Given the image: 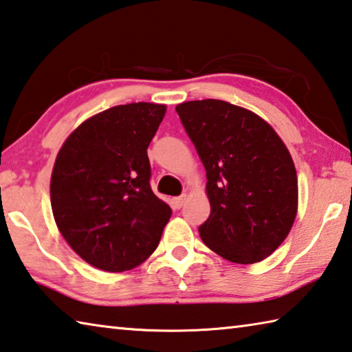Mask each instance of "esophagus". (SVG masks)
I'll return each instance as SVG.
<instances>
[{"instance_id": "obj_1", "label": "esophagus", "mask_w": 352, "mask_h": 352, "mask_svg": "<svg viewBox=\"0 0 352 352\" xmlns=\"http://www.w3.org/2000/svg\"><path fill=\"white\" fill-rule=\"evenodd\" d=\"M184 201H186V195H180V197H175L174 200H172V204H174V208L180 209L184 204Z\"/></svg>"}]
</instances>
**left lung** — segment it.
<instances>
[{"label":"left lung","instance_id":"8db88e82","mask_svg":"<svg viewBox=\"0 0 352 352\" xmlns=\"http://www.w3.org/2000/svg\"><path fill=\"white\" fill-rule=\"evenodd\" d=\"M175 111L206 169L210 215L198 228L204 245L234 263L265 260L296 220L289 151L263 118L228 101H186Z\"/></svg>","mask_w":352,"mask_h":352}]
</instances>
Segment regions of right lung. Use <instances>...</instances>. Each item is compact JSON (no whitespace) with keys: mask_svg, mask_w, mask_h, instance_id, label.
Segmentation results:
<instances>
[{"mask_svg":"<svg viewBox=\"0 0 352 352\" xmlns=\"http://www.w3.org/2000/svg\"><path fill=\"white\" fill-rule=\"evenodd\" d=\"M164 104L131 103L70 133L50 178V204L69 246L98 270L123 272L158 246L172 210L151 189L149 143Z\"/></svg>","mask_w":352,"mask_h":352,"instance_id":"right-lung-1","label":"right lung"}]
</instances>
